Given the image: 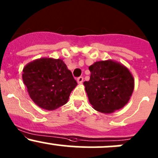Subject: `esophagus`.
I'll return each instance as SVG.
<instances>
[{"instance_id":"esophagus-1","label":"esophagus","mask_w":158,"mask_h":158,"mask_svg":"<svg viewBox=\"0 0 158 158\" xmlns=\"http://www.w3.org/2000/svg\"><path fill=\"white\" fill-rule=\"evenodd\" d=\"M82 82H83V77L80 76V77L77 78V82L79 84H82Z\"/></svg>"}]
</instances>
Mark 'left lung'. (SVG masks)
Instances as JSON below:
<instances>
[{
  "mask_svg": "<svg viewBox=\"0 0 158 158\" xmlns=\"http://www.w3.org/2000/svg\"><path fill=\"white\" fill-rule=\"evenodd\" d=\"M89 69L90 79L83 84L93 108L104 114L123 108L134 90L135 80L129 69L112 60L98 61Z\"/></svg>",
  "mask_w": 158,
  "mask_h": 158,
  "instance_id": "left-lung-1",
  "label": "left lung"
}]
</instances>
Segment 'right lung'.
<instances>
[{
  "label": "right lung",
  "mask_w": 158,
  "mask_h": 158,
  "mask_svg": "<svg viewBox=\"0 0 158 158\" xmlns=\"http://www.w3.org/2000/svg\"><path fill=\"white\" fill-rule=\"evenodd\" d=\"M23 80L31 100L41 108L53 110L64 105L77 85L60 59L40 58L25 66Z\"/></svg>",
  "instance_id": "add662e5"
}]
</instances>
